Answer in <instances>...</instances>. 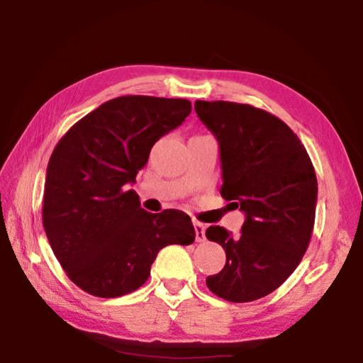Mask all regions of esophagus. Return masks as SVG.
Returning a JSON list of instances; mask_svg holds the SVG:
<instances>
[{
  "instance_id": "esophagus-1",
  "label": "esophagus",
  "mask_w": 363,
  "mask_h": 363,
  "mask_svg": "<svg viewBox=\"0 0 363 363\" xmlns=\"http://www.w3.org/2000/svg\"><path fill=\"white\" fill-rule=\"evenodd\" d=\"M194 227H195V238H196V242H205L206 240V237H205L206 225L203 223H199V220H194Z\"/></svg>"
}]
</instances>
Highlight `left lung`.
<instances>
[{
  "label": "left lung",
  "mask_w": 363,
  "mask_h": 363,
  "mask_svg": "<svg viewBox=\"0 0 363 363\" xmlns=\"http://www.w3.org/2000/svg\"><path fill=\"white\" fill-rule=\"evenodd\" d=\"M195 112L219 144L220 195L240 206L238 238L211 225L206 238L225 251V266L206 279L230 303L267 296L303 259L315 220L317 177L304 145L277 116L248 104L196 101Z\"/></svg>",
  "instance_id": "left-lung-1"
}]
</instances>
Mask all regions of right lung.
<instances>
[{"mask_svg":"<svg viewBox=\"0 0 363 363\" xmlns=\"http://www.w3.org/2000/svg\"><path fill=\"white\" fill-rule=\"evenodd\" d=\"M187 99L121 96L59 140L48 163L43 225L69 279L99 298L143 286L158 251L195 240L186 213H149L130 189L157 140L181 126Z\"/></svg>","mask_w":363,"mask_h":363,"instance_id":"obj_1","label":"right lung"}]
</instances>
